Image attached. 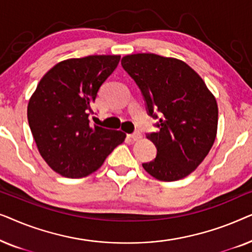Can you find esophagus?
Masks as SVG:
<instances>
[{
    "label": "esophagus",
    "instance_id": "obj_1",
    "mask_svg": "<svg viewBox=\"0 0 252 252\" xmlns=\"http://www.w3.org/2000/svg\"><path fill=\"white\" fill-rule=\"evenodd\" d=\"M128 137H130V139H132L133 141H137V140H140L141 137H142V134L139 133V132H135L133 134H129Z\"/></svg>",
    "mask_w": 252,
    "mask_h": 252
}]
</instances>
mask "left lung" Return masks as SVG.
Instances as JSON below:
<instances>
[{"label": "left lung", "instance_id": "left-lung-1", "mask_svg": "<svg viewBox=\"0 0 252 252\" xmlns=\"http://www.w3.org/2000/svg\"><path fill=\"white\" fill-rule=\"evenodd\" d=\"M146 99L149 115L160 112L159 130L147 135L157 156L142 164L151 177L177 181L195 171L208 156L218 128V104L197 72L184 61L156 54L122 58Z\"/></svg>", "mask_w": 252, "mask_h": 252}]
</instances>
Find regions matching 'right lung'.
Wrapping results in <instances>:
<instances>
[{
  "label": "right lung",
  "mask_w": 252,
  "mask_h": 252,
  "mask_svg": "<svg viewBox=\"0 0 252 252\" xmlns=\"http://www.w3.org/2000/svg\"><path fill=\"white\" fill-rule=\"evenodd\" d=\"M119 60V55H92L62 61L43 75L31 96V132L41 157L56 173L87 177L125 141L122 130L89 125L98 89Z\"/></svg>",
  "instance_id": "1"
}]
</instances>
